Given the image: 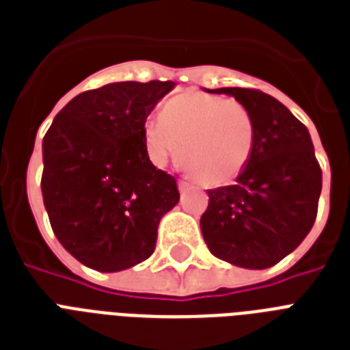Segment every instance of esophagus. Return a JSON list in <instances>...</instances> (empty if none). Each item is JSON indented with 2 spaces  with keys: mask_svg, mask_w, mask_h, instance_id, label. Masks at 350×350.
Returning a JSON list of instances; mask_svg holds the SVG:
<instances>
[{
  "mask_svg": "<svg viewBox=\"0 0 350 350\" xmlns=\"http://www.w3.org/2000/svg\"><path fill=\"white\" fill-rule=\"evenodd\" d=\"M178 187H180V191H187V189H191V181L180 180L178 181Z\"/></svg>",
  "mask_w": 350,
  "mask_h": 350,
  "instance_id": "34e87169",
  "label": "esophagus"
}]
</instances>
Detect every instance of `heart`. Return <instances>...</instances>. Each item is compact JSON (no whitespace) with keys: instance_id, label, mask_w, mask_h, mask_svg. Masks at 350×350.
<instances>
[{"instance_id":"b5f03b06","label":"heart","mask_w":350,"mask_h":350,"mask_svg":"<svg viewBox=\"0 0 350 350\" xmlns=\"http://www.w3.org/2000/svg\"><path fill=\"white\" fill-rule=\"evenodd\" d=\"M143 143L156 163H180L207 187L236 180L254 147V123L241 103L224 96L185 92L163 107L161 118H147Z\"/></svg>"}]
</instances>
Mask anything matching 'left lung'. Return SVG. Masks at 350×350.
<instances>
[{
	"mask_svg": "<svg viewBox=\"0 0 350 350\" xmlns=\"http://www.w3.org/2000/svg\"><path fill=\"white\" fill-rule=\"evenodd\" d=\"M229 94L249 111L254 147L236 185L208 192L203 239L216 258L243 269H269L291 254L314 225L321 169L307 126L276 98L256 89Z\"/></svg>",
	"mask_w": 350,
	"mask_h": 350,
	"instance_id": "left-lung-1",
	"label": "left lung"
}]
</instances>
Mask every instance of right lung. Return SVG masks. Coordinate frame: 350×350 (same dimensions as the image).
<instances>
[{
  "label": "right lung",
  "mask_w": 350,
  "mask_h": 350,
  "mask_svg": "<svg viewBox=\"0 0 350 350\" xmlns=\"http://www.w3.org/2000/svg\"><path fill=\"white\" fill-rule=\"evenodd\" d=\"M174 81H121L81 92L43 137L41 192L59 243L83 265L118 272L156 249L159 219L180 202L156 169L143 123Z\"/></svg>",
  "instance_id": "right-lung-1"
}]
</instances>
